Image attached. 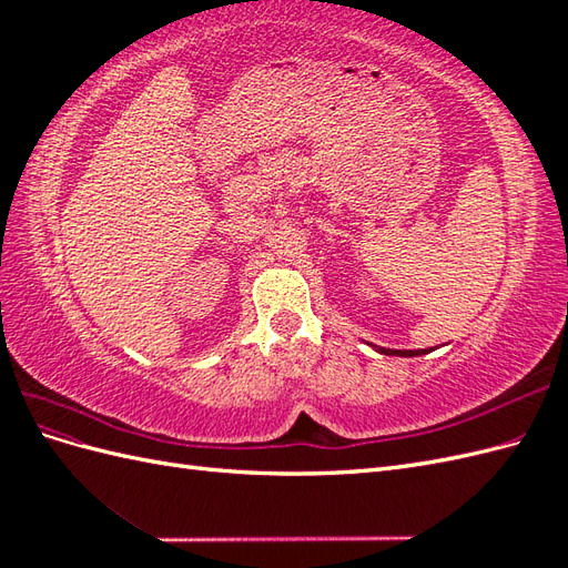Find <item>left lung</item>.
<instances>
[{
    "label": "left lung",
    "mask_w": 568,
    "mask_h": 568,
    "mask_svg": "<svg viewBox=\"0 0 568 568\" xmlns=\"http://www.w3.org/2000/svg\"><path fill=\"white\" fill-rule=\"evenodd\" d=\"M382 353H395V355H422V353H428V351H384L382 348Z\"/></svg>",
    "instance_id": "obj_1"
}]
</instances>
